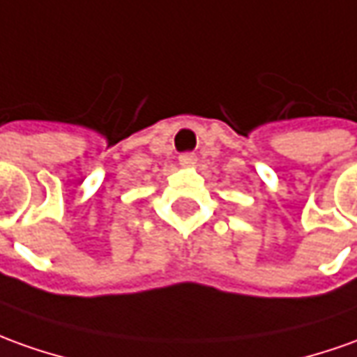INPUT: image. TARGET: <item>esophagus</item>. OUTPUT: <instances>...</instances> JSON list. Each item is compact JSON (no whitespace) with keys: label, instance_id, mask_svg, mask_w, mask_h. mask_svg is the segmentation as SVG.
Listing matches in <instances>:
<instances>
[{"label":"esophagus","instance_id":"1","mask_svg":"<svg viewBox=\"0 0 357 357\" xmlns=\"http://www.w3.org/2000/svg\"><path fill=\"white\" fill-rule=\"evenodd\" d=\"M196 161V155L194 153H183L181 155V163L183 165H190Z\"/></svg>","mask_w":357,"mask_h":357}]
</instances>
